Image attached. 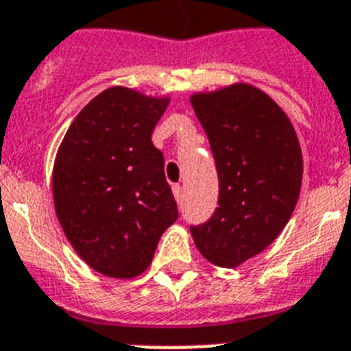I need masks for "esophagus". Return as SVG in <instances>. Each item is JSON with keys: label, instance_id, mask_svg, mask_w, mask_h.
Segmentation results:
<instances>
[{"label": "esophagus", "instance_id": "obj_1", "mask_svg": "<svg viewBox=\"0 0 351 351\" xmlns=\"http://www.w3.org/2000/svg\"><path fill=\"white\" fill-rule=\"evenodd\" d=\"M173 195H175V200L182 204V200H184V189H182L180 185H173Z\"/></svg>", "mask_w": 351, "mask_h": 351}]
</instances>
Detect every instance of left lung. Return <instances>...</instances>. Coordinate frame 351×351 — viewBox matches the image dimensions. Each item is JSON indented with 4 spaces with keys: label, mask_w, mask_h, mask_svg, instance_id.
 Segmentation results:
<instances>
[{
    "label": "left lung",
    "mask_w": 351,
    "mask_h": 351,
    "mask_svg": "<svg viewBox=\"0 0 351 351\" xmlns=\"http://www.w3.org/2000/svg\"><path fill=\"white\" fill-rule=\"evenodd\" d=\"M218 171V207L191 227L207 261L234 269L281 234L298 204L303 153L292 122L259 88L234 82L191 95Z\"/></svg>",
    "instance_id": "1"
}]
</instances>
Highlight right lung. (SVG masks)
Returning a JSON list of instances; mask_svg holds the SVG:
<instances>
[{
  "label": "right lung",
  "instance_id": "1",
  "mask_svg": "<svg viewBox=\"0 0 351 351\" xmlns=\"http://www.w3.org/2000/svg\"><path fill=\"white\" fill-rule=\"evenodd\" d=\"M169 97L111 86L79 111L57 149L53 207L62 232L93 270L117 279L149 267L178 218L151 133Z\"/></svg>",
  "mask_w": 351,
  "mask_h": 351
}]
</instances>
